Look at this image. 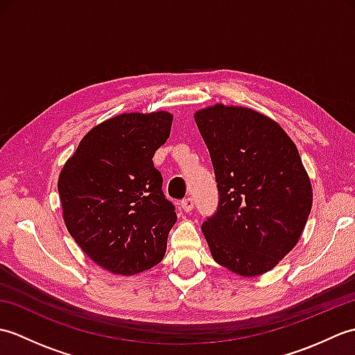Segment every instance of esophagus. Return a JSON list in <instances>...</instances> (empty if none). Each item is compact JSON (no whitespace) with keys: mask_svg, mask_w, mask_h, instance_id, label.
<instances>
[{"mask_svg":"<svg viewBox=\"0 0 355 355\" xmlns=\"http://www.w3.org/2000/svg\"><path fill=\"white\" fill-rule=\"evenodd\" d=\"M182 207H183L184 212H191V210L193 209V198H191V197L184 198V200L182 201Z\"/></svg>","mask_w":355,"mask_h":355,"instance_id":"obj_1","label":"esophagus"}]
</instances>
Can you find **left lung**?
Returning a JSON list of instances; mask_svg holds the SVG:
<instances>
[{"mask_svg":"<svg viewBox=\"0 0 355 355\" xmlns=\"http://www.w3.org/2000/svg\"><path fill=\"white\" fill-rule=\"evenodd\" d=\"M214 164L216 212L201 230L220 266L267 273L293 250L311 212L313 189L299 150L275 120L216 103L195 112Z\"/></svg>","mask_w":355,"mask_h":355,"instance_id":"obj_1","label":"left lung"}]
</instances>
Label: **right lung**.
Returning a JSON list of instances; mask_svg holds the SVG:
<instances>
[{"label":"right lung","instance_id":"1","mask_svg":"<svg viewBox=\"0 0 355 355\" xmlns=\"http://www.w3.org/2000/svg\"><path fill=\"white\" fill-rule=\"evenodd\" d=\"M171 126L168 111L105 120L80 140L59 173L67 229L89 259L114 275L153 268L166 253L177 214L153 157Z\"/></svg>","mask_w":355,"mask_h":355}]
</instances>
